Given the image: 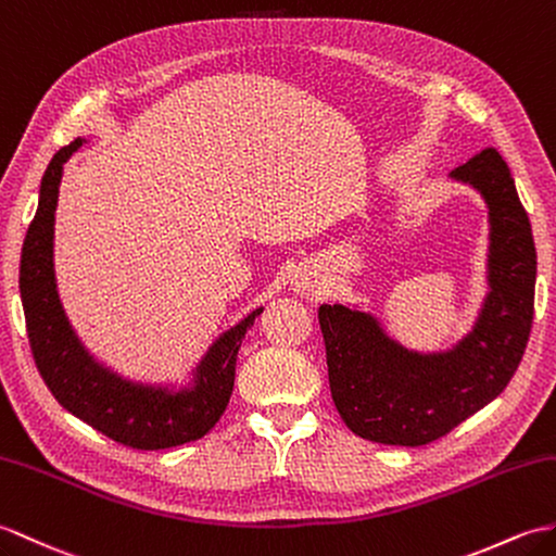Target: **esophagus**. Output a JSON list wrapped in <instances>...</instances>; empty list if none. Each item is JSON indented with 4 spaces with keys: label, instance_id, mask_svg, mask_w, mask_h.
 Instances as JSON below:
<instances>
[{
    "label": "esophagus",
    "instance_id": "obj_1",
    "mask_svg": "<svg viewBox=\"0 0 556 556\" xmlns=\"http://www.w3.org/2000/svg\"><path fill=\"white\" fill-rule=\"evenodd\" d=\"M293 287H295V291H301V293H307V295H309V293L317 291V279H315V281H307V279L301 277V279L293 281Z\"/></svg>",
    "mask_w": 556,
    "mask_h": 556
}]
</instances>
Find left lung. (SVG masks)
<instances>
[{
    "mask_svg": "<svg viewBox=\"0 0 556 556\" xmlns=\"http://www.w3.org/2000/svg\"><path fill=\"white\" fill-rule=\"evenodd\" d=\"M450 179L488 208V293L469 333L445 351H412L357 305H319L329 389L355 435L417 447L445 435L507 389L533 325L535 243L507 163L483 149Z\"/></svg>",
    "mask_w": 556,
    "mask_h": 556,
    "instance_id": "obj_1",
    "label": "left lung"
}]
</instances>
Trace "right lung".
<instances>
[{"label": "right lung", "mask_w": 556, "mask_h": 556, "mask_svg": "<svg viewBox=\"0 0 556 556\" xmlns=\"http://www.w3.org/2000/svg\"><path fill=\"white\" fill-rule=\"evenodd\" d=\"M83 144L85 139H75L51 159L23 243L21 301L35 365L51 395L73 417L115 443L165 450L199 441L223 417L235 389L241 341L263 313V305L219 333L182 386L127 379L97 359L63 309L54 273V225L63 165Z\"/></svg>", "instance_id": "right-lung-1"}]
</instances>
